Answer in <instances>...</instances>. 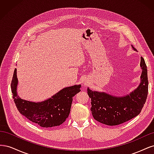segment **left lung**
Here are the masks:
<instances>
[{"mask_svg": "<svg viewBox=\"0 0 154 154\" xmlns=\"http://www.w3.org/2000/svg\"><path fill=\"white\" fill-rule=\"evenodd\" d=\"M140 66L142 69L140 85L128 96L118 97L88 88V95L91 99V110L94 119L105 125L115 126L127 122L140 114L148 92L146 65L143 57Z\"/></svg>", "mask_w": 154, "mask_h": 154, "instance_id": "left-lung-1", "label": "left lung"}]
</instances>
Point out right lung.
Returning a JSON list of instances; mask_svg holds the SVG:
<instances>
[{
  "instance_id": "add662e5",
  "label": "right lung",
  "mask_w": 154,
  "mask_h": 154,
  "mask_svg": "<svg viewBox=\"0 0 154 154\" xmlns=\"http://www.w3.org/2000/svg\"><path fill=\"white\" fill-rule=\"evenodd\" d=\"M17 69L13 72L11 88L13 98L19 112L42 127L49 128L62 125L68 118L72 97L80 92L81 85L64 88L51 98L40 103L20 99L17 94Z\"/></svg>"
}]
</instances>
